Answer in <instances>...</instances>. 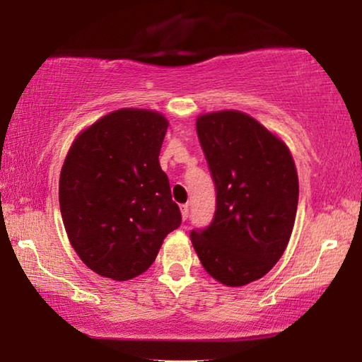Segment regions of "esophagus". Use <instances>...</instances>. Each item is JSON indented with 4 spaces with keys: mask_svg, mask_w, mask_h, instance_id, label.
<instances>
[{
    "mask_svg": "<svg viewBox=\"0 0 362 362\" xmlns=\"http://www.w3.org/2000/svg\"><path fill=\"white\" fill-rule=\"evenodd\" d=\"M187 216H189V207H187V204H182L181 206V217H182V221H186Z\"/></svg>",
    "mask_w": 362,
    "mask_h": 362,
    "instance_id": "1",
    "label": "esophagus"
}]
</instances>
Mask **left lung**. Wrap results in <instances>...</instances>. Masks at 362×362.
<instances>
[{
    "instance_id": "1",
    "label": "left lung",
    "mask_w": 362,
    "mask_h": 362,
    "mask_svg": "<svg viewBox=\"0 0 362 362\" xmlns=\"http://www.w3.org/2000/svg\"><path fill=\"white\" fill-rule=\"evenodd\" d=\"M216 182L211 226L192 230L202 267L226 286L269 274L288 245L298 206V175L285 141L239 110L202 113L196 120Z\"/></svg>"
}]
</instances>
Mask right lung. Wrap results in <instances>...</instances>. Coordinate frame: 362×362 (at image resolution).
<instances>
[{
	"mask_svg": "<svg viewBox=\"0 0 362 362\" xmlns=\"http://www.w3.org/2000/svg\"><path fill=\"white\" fill-rule=\"evenodd\" d=\"M166 117L146 108L110 112L78 133L59 177L71 245L95 274L125 281L150 269L181 224L160 166Z\"/></svg>",
	"mask_w": 362,
	"mask_h": 362,
	"instance_id": "1",
	"label": "right lung"
}]
</instances>
